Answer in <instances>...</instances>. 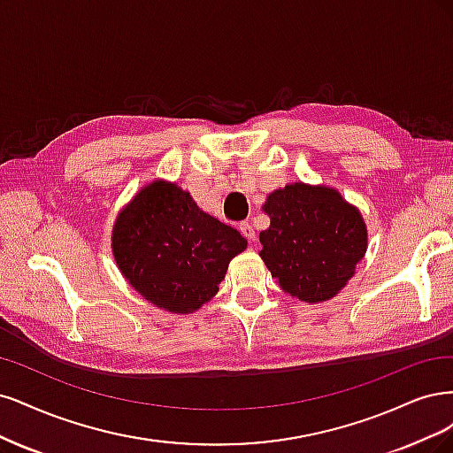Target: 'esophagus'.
<instances>
[{
  "label": "esophagus",
  "mask_w": 453,
  "mask_h": 453,
  "mask_svg": "<svg viewBox=\"0 0 453 453\" xmlns=\"http://www.w3.org/2000/svg\"><path fill=\"white\" fill-rule=\"evenodd\" d=\"M239 229H241V233H242V237H246V239L250 241V242H254V241H256V231H254L252 224L242 222V224L239 226Z\"/></svg>",
  "instance_id": "esophagus-1"
}]
</instances>
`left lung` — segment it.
Segmentation results:
<instances>
[{"instance_id": "left-lung-1", "label": "left lung", "mask_w": 453, "mask_h": 453, "mask_svg": "<svg viewBox=\"0 0 453 453\" xmlns=\"http://www.w3.org/2000/svg\"><path fill=\"white\" fill-rule=\"evenodd\" d=\"M264 211L271 226L259 233V256L273 279L299 301L337 296L367 252L361 212L334 188L303 182L274 189Z\"/></svg>"}]
</instances>
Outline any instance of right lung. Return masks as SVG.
I'll list each match as a JSON object with an SVG mask.
<instances>
[{
	"mask_svg": "<svg viewBox=\"0 0 453 453\" xmlns=\"http://www.w3.org/2000/svg\"><path fill=\"white\" fill-rule=\"evenodd\" d=\"M246 248L237 229L203 212L177 184L154 180L116 216L112 256L139 296L173 314L218 294L229 261Z\"/></svg>",
	"mask_w": 453,
	"mask_h": 453,
	"instance_id": "1",
	"label": "right lung"
}]
</instances>
